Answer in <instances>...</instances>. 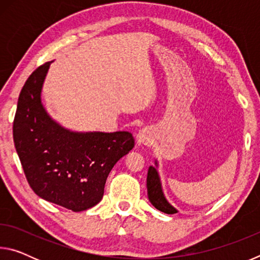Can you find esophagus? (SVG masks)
I'll list each match as a JSON object with an SVG mask.
<instances>
[{
    "label": "esophagus",
    "instance_id": "esophagus-1",
    "mask_svg": "<svg viewBox=\"0 0 260 260\" xmlns=\"http://www.w3.org/2000/svg\"><path fill=\"white\" fill-rule=\"evenodd\" d=\"M151 140V132L148 128H143L139 131V133L136 134V143L138 146H144V144H148Z\"/></svg>",
    "mask_w": 260,
    "mask_h": 260
}]
</instances>
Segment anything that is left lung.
Listing matches in <instances>:
<instances>
[{
  "instance_id": "1",
  "label": "left lung",
  "mask_w": 260,
  "mask_h": 260,
  "mask_svg": "<svg viewBox=\"0 0 260 260\" xmlns=\"http://www.w3.org/2000/svg\"><path fill=\"white\" fill-rule=\"evenodd\" d=\"M147 189L148 199L150 203L155 206L157 210L167 214L178 213V210L172 204L169 203L162 191L161 181L159 173H158V160H155V165L149 166L147 175Z\"/></svg>"
}]
</instances>
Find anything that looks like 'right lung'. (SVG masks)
Returning <instances> with one entry per match:
<instances>
[{
  "instance_id": "1",
  "label": "right lung",
  "mask_w": 260,
  "mask_h": 260,
  "mask_svg": "<svg viewBox=\"0 0 260 260\" xmlns=\"http://www.w3.org/2000/svg\"><path fill=\"white\" fill-rule=\"evenodd\" d=\"M51 61L30 74L14 121L16 151L33 191L74 212L100 203L116 162L134 147L129 132H78L52 119L42 103Z\"/></svg>"
}]
</instances>
